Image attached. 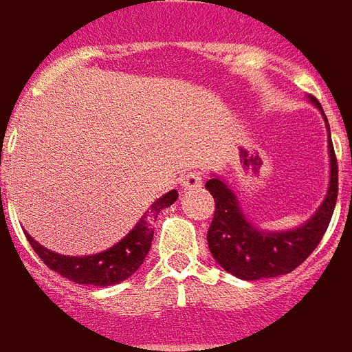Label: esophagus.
Returning <instances> with one entry per match:
<instances>
[{
    "label": "esophagus",
    "instance_id": "obj_1",
    "mask_svg": "<svg viewBox=\"0 0 352 352\" xmlns=\"http://www.w3.org/2000/svg\"><path fill=\"white\" fill-rule=\"evenodd\" d=\"M204 181V173L199 171V169H190V171H186L183 177H181V186H183L184 190L186 188H196L199 186Z\"/></svg>",
    "mask_w": 352,
    "mask_h": 352
}]
</instances>
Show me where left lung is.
Here are the masks:
<instances>
[{
	"mask_svg": "<svg viewBox=\"0 0 352 352\" xmlns=\"http://www.w3.org/2000/svg\"><path fill=\"white\" fill-rule=\"evenodd\" d=\"M328 151L330 188L324 201L311 221L290 232L273 234L254 228L251 222L245 221V214L241 213L234 192L221 179L207 181L206 188L214 198V214L211 226L207 230V245L213 258L226 272L245 280L277 277L296 270L315 251L332 221L338 199V160L333 153L332 138L328 141Z\"/></svg>",
	"mask_w": 352,
	"mask_h": 352,
	"instance_id": "8db88e82",
	"label": "left lung"
}]
</instances>
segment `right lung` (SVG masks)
<instances>
[{"label":"right lung","instance_id":"add662e5","mask_svg":"<svg viewBox=\"0 0 352 352\" xmlns=\"http://www.w3.org/2000/svg\"><path fill=\"white\" fill-rule=\"evenodd\" d=\"M177 198H179L177 190L164 194L160 199L154 201L151 209L143 214V219L135 224V228L131 230L122 241L92 256H62L41 247L28 234L26 237L32 249L43 260V264H47V267H50L52 272L60 273L62 277L79 285L109 287V285L122 283L138 272L153 243V224L156 222V217L162 209L171 206Z\"/></svg>","mask_w":352,"mask_h":352}]
</instances>
